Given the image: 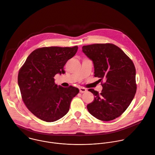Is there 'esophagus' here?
Masks as SVG:
<instances>
[{
  "label": "esophagus",
  "instance_id": "34e87169",
  "mask_svg": "<svg viewBox=\"0 0 155 155\" xmlns=\"http://www.w3.org/2000/svg\"><path fill=\"white\" fill-rule=\"evenodd\" d=\"M87 91V90L85 89V88H79V92L80 93H85V92H86Z\"/></svg>",
  "mask_w": 155,
  "mask_h": 155
}]
</instances>
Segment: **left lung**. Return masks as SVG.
<instances>
[{
    "mask_svg": "<svg viewBox=\"0 0 155 155\" xmlns=\"http://www.w3.org/2000/svg\"><path fill=\"white\" fill-rule=\"evenodd\" d=\"M83 53L93 61L94 77L102 84L101 93L88 90L94 96L87 107L96 118L109 121L120 116L133 99L136 91V69L132 61L112 44H96L82 47Z\"/></svg>",
    "mask_w": 155,
    "mask_h": 155,
    "instance_id": "8db88e82",
    "label": "left lung"
}]
</instances>
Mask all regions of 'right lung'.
<instances>
[{
    "instance_id": "obj_1",
    "label": "right lung",
    "mask_w": 155,
    "mask_h": 155,
    "mask_svg": "<svg viewBox=\"0 0 155 155\" xmlns=\"http://www.w3.org/2000/svg\"><path fill=\"white\" fill-rule=\"evenodd\" d=\"M73 47H50L38 48L27 58L18 74V85L22 100L37 117L54 122L69 111L78 88H64L54 83L56 74L65 73L64 67L78 51Z\"/></svg>"
}]
</instances>
